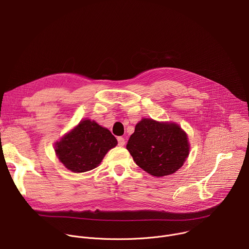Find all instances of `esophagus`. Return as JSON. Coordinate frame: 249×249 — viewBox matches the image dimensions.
Returning a JSON list of instances; mask_svg holds the SVG:
<instances>
[{
  "instance_id": "34e87169",
  "label": "esophagus",
  "mask_w": 249,
  "mask_h": 249,
  "mask_svg": "<svg viewBox=\"0 0 249 249\" xmlns=\"http://www.w3.org/2000/svg\"><path fill=\"white\" fill-rule=\"evenodd\" d=\"M124 143H125V142H124V137L119 136V137H118V144H119L120 146H124Z\"/></svg>"
}]
</instances>
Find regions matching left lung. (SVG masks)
<instances>
[{"instance_id":"left-lung-1","label":"left lung","mask_w":249,"mask_h":249,"mask_svg":"<svg viewBox=\"0 0 249 249\" xmlns=\"http://www.w3.org/2000/svg\"><path fill=\"white\" fill-rule=\"evenodd\" d=\"M134 162L150 175L173 174L189 154L188 137L176 124L143 119L135 125L126 144Z\"/></svg>"}]
</instances>
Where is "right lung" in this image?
I'll use <instances>...</instances> for the list:
<instances>
[{
    "label": "right lung",
    "mask_w": 249,
    "mask_h": 249,
    "mask_svg": "<svg viewBox=\"0 0 249 249\" xmlns=\"http://www.w3.org/2000/svg\"><path fill=\"white\" fill-rule=\"evenodd\" d=\"M117 144L116 137L108 129L86 120L55 144V151L67 169L81 173L96 168Z\"/></svg>",
    "instance_id": "obj_1"
}]
</instances>
